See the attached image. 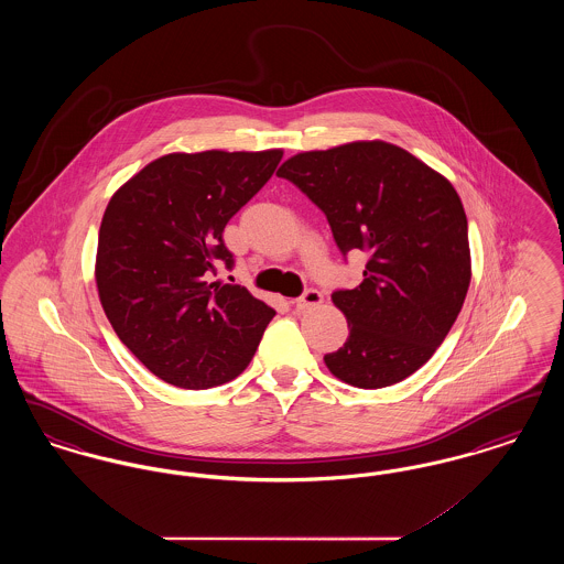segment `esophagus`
Listing matches in <instances>:
<instances>
[{
	"instance_id": "34e87169",
	"label": "esophagus",
	"mask_w": 564,
	"mask_h": 564,
	"mask_svg": "<svg viewBox=\"0 0 564 564\" xmlns=\"http://www.w3.org/2000/svg\"><path fill=\"white\" fill-rule=\"evenodd\" d=\"M323 302V295L319 290H306L304 294L300 295L297 300H295V308H300V311H308V308H315V306H319Z\"/></svg>"
}]
</instances>
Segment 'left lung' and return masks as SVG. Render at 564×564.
<instances>
[{
  "label": "left lung",
  "instance_id": "obj_1",
  "mask_svg": "<svg viewBox=\"0 0 564 564\" xmlns=\"http://www.w3.org/2000/svg\"><path fill=\"white\" fill-rule=\"evenodd\" d=\"M276 175L322 209L345 256L368 253L364 281L332 294L349 338L323 357L327 370L359 389L414 375L448 336L471 281L467 217L453 184L378 139L295 154Z\"/></svg>",
  "mask_w": 564,
  "mask_h": 564
}]
</instances>
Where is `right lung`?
Wrapping results in <instances>:
<instances>
[{
  "label": "right lung",
  "instance_id": "right-lung-1",
  "mask_svg": "<svg viewBox=\"0 0 564 564\" xmlns=\"http://www.w3.org/2000/svg\"><path fill=\"white\" fill-rule=\"evenodd\" d=\"M283 150L166 154L116 189L95 279L127 349L169 384L209 389L241 375L274 311L214 281L235 260L224 228L269 182Z\"/></svg>",
  "mask_w": 564,
  "mask_h": 564
}]
</instances>
